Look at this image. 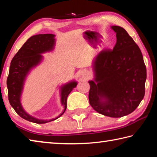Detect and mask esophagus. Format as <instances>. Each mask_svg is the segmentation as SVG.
Returning a JSON list of instances; mask_svg holds the SVG:
<instances>
[{
	"mask_svg": "<svg viewBox=\"0 0 157 157\" xmlns=\"http://www.w3.org/2000/svg\"><path fill=\"white\" fill-rule=\"evenodd\" d=\"M82 75L83 76H86L88 75V71H86V70H84L82 71Z\"/></svg>",
	"mask_w": 157,
	"mask_h": 157,
	"instance_id": "34e87169",
	"label": "esophagus"
}]
</instances>
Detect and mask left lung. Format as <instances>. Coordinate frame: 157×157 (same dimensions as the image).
Listing matches in <instances>:
<instances>
[{"mask_svg":"<svg viewBox=\"0 0 157 157\" xmlns=\"http://www.w3.org/2000/svg\"><path fill=\"white\" fill-rule=\"evenodd\" d=\"M116 44L94 62L95 81H89V103L102 115L120 118L133 112L145 95L146 67L141 51L124 28L113 25ZM103 98L105 101L101 100Z\"/></svg>","mask_w":157,"mask_h":157,"instance_id":"left-lung-1","label":"left lung"}]
</instances>
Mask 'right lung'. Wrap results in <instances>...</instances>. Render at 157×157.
I'll return each instance as SVG.
<instances>
[{
	"mask_svg": "<svg viewBox=\"0 0 157 157\" xmlns=\"http://www.w3.org/2000/svg\"><path fill=\"white\" fill-rule=\"evenodd\" d=\"M54 37L55 35L52 34H37L31 36L14 55L10 66L9 75L7 79L9 102L21 118L34 123L44 124L59 118L66 109V100L68 94L77 86V82H72L62 87L61 100L64 109L59 116L52 120L41 121L34 118L28 115L21 105L20 96L25 76L32 67L40 62L42 58L41 53L53 48L55 45Z\"/></svg>",
	"mask_w": 157,
	"mask_h": 157,
	"instance_id": "obj_1",
	"label": "right lung"
}]
</instances>
